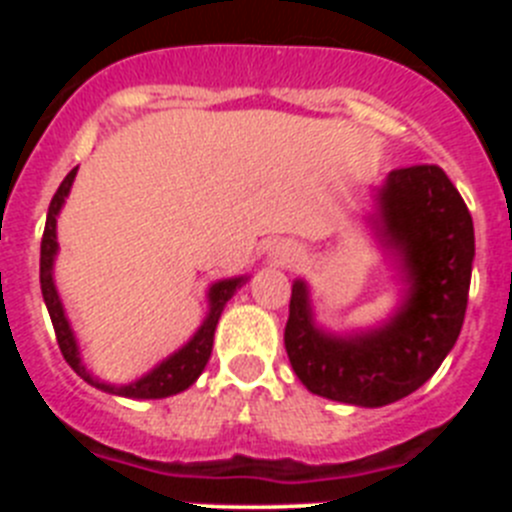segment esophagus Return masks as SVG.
Listing matches in <instances>:
<instances>
[{"instance_id": "esophagus-1", "label": "esophagus", "mask_w": 512, "mask_h": 512, "mask_svg": "<svg viewBox=\"0 0 512 512\" xmlns=\"http://www.w3.org/2000/svg\"><path fill=\"white\" fill-rule=\"evenodd\" d=\"M302 259V248L295 241H277L269 248V261L277 266H292Z\"/></svg>"}]
</instances>
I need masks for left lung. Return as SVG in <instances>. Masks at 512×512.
<instances>
[{
	"label": "left lung",
	"instance_id": "obj_1",
	"mask_svg": "<svg viewBox=\"0 0 512 512\" xmlns=\"http://www.w3.org/2000/svg\"><path fill=\"white\" fill-rule=\"evenodd\" d=\"M369 225L395 259L400 307L384 323L330 333L315 323L310 287L295 279L284 328L289 364L312 395L382 408L436 374L464 325L474 225L441 166H410L372 189Z\"/></svg>",
	"mask_w": 512,
	"mask_h": 512
}]
</instances>
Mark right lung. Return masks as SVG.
Returning a JSON list of instances; mask_svg holds the SVG:
<instances>
[{
  "label": "right lung",
  "instance_id": "right-lung-1",
  "mask_svg": "<svg viewBox=\"0 0 512 512\" xmlns=\"http://www.w3.org/2000/svg\"><path fill=\"white\" fill-rule=\"evenodd\" d=\"M76 171L71 169L66 174V179L61 182L58 192L53 194L51 207H48V220H45L43 230V243H40V289H43V300L48 307V315H51L53 330H56V341L61 348L66 364L79 374L81 379L92 387L102 392H110L117 397H133V400H161V397H171L184 392L187 387H192L197 382L202 372H205L207 361L212 354V341H215V328L217 320L223 315V307L228 305L230 297L235 295V289H241L248 282V277H233V279H220V282L210 284L207 289V315L202 320V325L194 330V336L184 343L182 348H176L174 354L166 356L161 364H156L151 372H146L140 379L130 384H110L102 382L99 377H94L87 369L84 359H81V348L76 341V333L69 323V315H66V307H63L61 295L56 289V279H53V264H56L58 256V238H56V223L58 212H61L63 202L69 197L71 184L76 179Z\"/></svg>",
  "mask_w": 512,
  "mask_h": 512
}]
</instances>
